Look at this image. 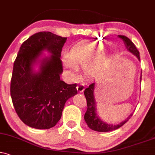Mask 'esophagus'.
Here are the masks:
<instances>
[{"label": "esophagus", "instance_id": "1", "mask_svg": "<svg viewBox=\"0 0 155 155\" xmlns=\"http://www.w3.org/2000/svg\"><path fill=\"white\" fill-rule=\"evenodd\" d=\"M77 90L79 93H83V91L85 90V84L81 83L77 86Z\"/></svg>", "mask_w": 155, "mask_h": 155}]
</instances>
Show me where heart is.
I'll return each mask as SVG.
<instances>
[{
	"instance_id": "1",
	"label": "heart",
	"mask_w": 155,
	"mask_h": 155,
	"mask_svg": "<svg viewBox=\"0 0 155 155\" xmlns=\"http://www.w3.org/2000/svg\"><path fill=\"white\" fill-rule=\"evenodd\" d=\"M100 51L101 47L98 44L78 43L70 51L68 59H64V65L72 72H75L79 67H85V70L89 74H98L104 70V63L100 60L91 61L100 53Z\"/></svg>"
}]
</instances>
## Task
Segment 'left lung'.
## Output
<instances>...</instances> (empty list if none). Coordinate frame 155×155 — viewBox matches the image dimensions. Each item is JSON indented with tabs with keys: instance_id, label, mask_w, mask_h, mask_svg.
I'll list each match as a JSON object with an SVG mask.
<instances>
[{
	"instance_id": "8db88e82",
	"label": "left lung",
	"mask_w": 155,
	"mask_h": 155,
	"mask_svg": "<svg viewBox=\"0 0 155 155\" xmlns=\"http://www.w3.org/2000/svg\"><path fill=\"white\" fill-rule=\"evenodd\" d=\"M118 38L123 40L124 45H125L126 48L127 50H129L130 52L133 53L136 56L138 60L140 61V57H139V52L138 49H137L136 46L134 45L132 41H131L129 38L124 35H118ZM141 80H142V76H141ZM95 83L89 85L88 87L85 89L84 91V95H85V98L87 101V108L86 112H85L84 118L86 124L88 126L90 129L92 130L100 131V132H107V131H110L113 130H116L118 129L124 124H125L129 121V119L132 116V114L128 117L125 121L121 122L118 125H112V124H108L102 121L100 118H98V115L96 114V110H95V103L94 99V95H93V90H94Z\"/></svg>"
}]
</instances>
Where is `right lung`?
Here are the masks:
<instances>
[{"label": "right lung", "mask_w": 155, "mask_h": 155, "mask_svg": "<svg viewBox=\"0 0 155 155\" xmlns=\"http://www.w3.org/2000/svg\"><path fill=\"white\" fill-rule=\"evenodd\" d=\"M66 40L51 32L40 31L21 46L13 63L10 91L17 115L28 127H54L66 101L78 93L77 83L67 84L60 77L63 71L61 51ZM45 49L53 54L43 61L39 73H33L32 64Z\"/></svg>", "instance_id": "add662e5"}]
</instances>
